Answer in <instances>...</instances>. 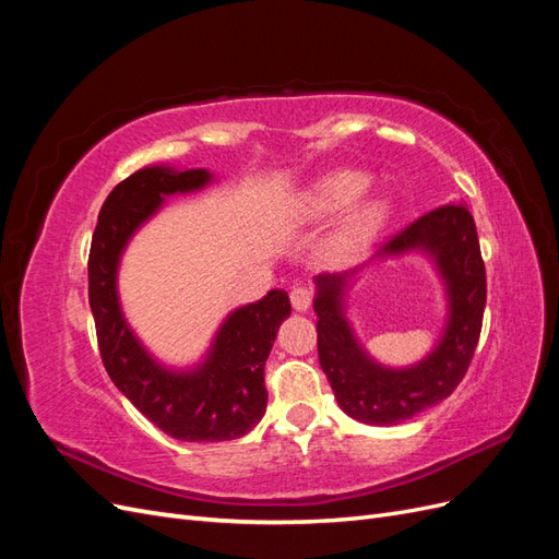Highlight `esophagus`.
I'll return each mask as SVG.
<instances>
[{
	"instance_id": "obj_1",
	"label": "esophagus",
	"mask_w": 559,
	"mask_h": 559,
	"mask_svg": "<svg viewBox=\"0 0 559 559\" xmlns=\"http://www.w3.org/2000/svg\"><path fill=\"white\" fill-rule=\"evenodd\" d=\"M312 298H314V294H312V289H308V286H296V289L292 292V306L298 312H306L312 306Z\"/></svg>"
}]
</instances>
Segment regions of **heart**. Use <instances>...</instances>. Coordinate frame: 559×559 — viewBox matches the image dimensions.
Wrapping results in <instances>:
<instances>
[{
  "mask_svg": "<svg viewBox=\"0 0 559 559\" xmlns=\"http://www.w3.org/2000/svg\"><path fill=\"white\" fill-rule=\"evenodd\" d=\"M370 189V177L359 170H335L317 179L302 198V218L308 222H329L341 216ZM352 207V206H350ZM353 209V207H352ZM389 216L384 198H368L349 211L337 228L335 242L345 251L361 249L376 238Z\"/></svg>",
  "mask_w": 559,
  "mask_h": 559,
  "instance_id": "1",
  "label": "heart"
}]
</instances>
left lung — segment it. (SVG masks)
<instances>
[{
	"label": "left lung",
	"mask_w": 559,
	"mask_h": 559,
	"mask_svg": "<svg viewBox=\"0 0 559 559\" xmlns=\"http://www.w3.org/2000/svg\"><path fill=\"white\" fill-rule=\"evenodd\" d=\"M411 250H421L435 261L447 289L449 317L435 349L405 369H389L370 358L344 314L348 286L367 263L314 277L319 364L337 405L364 425L392 427L448 399L466 376L480 337L487 282L471 212L464 205H443L419 216L368 262Z\"/></svg>",
	"instance_id": "1"
}]
</instances>
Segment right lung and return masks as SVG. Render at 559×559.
I'll return each mask as SVG.
<instances>
[{"label": "right lung", "instance_id": "add662e5", "mask_svg": "<svg viewBox=\"0 0 559 559\" xmlns=\"http://www.w3.org/2000/svg\"><path fill=\"white\" fill-rule=\"evenodd\" d=\"M212 179L205 167H142L107 195L88 257V300L111 382L160 431L186 443L233 441L259 425L267 403L265 359L280 324L292 314L282 289L233 310L205 357L191 368L160 364L130 329L116 286L130 238L165 205L167 195L200 191Z\"/></svg>", "mask_w": 559, "mask_h": 559}]
</instances>
